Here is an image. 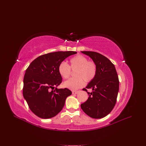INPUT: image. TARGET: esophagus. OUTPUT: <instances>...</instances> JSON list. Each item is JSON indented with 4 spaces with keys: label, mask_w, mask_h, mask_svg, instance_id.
Wrapping results in <instances>:
<instances>
[{
    "label": "esophagus",
    "mask_w": 146,
    "mask_h": 146,
    "mask_svg": "<svg viewBox=\"0 0 146 146\" xmlns=\"http://www.w3.org/2000/svg\"><path fill=\"white\" fill-rule=\"evenodd\" d=\"M79 91H72V94H78Z\"/></svg>",
    "instance_id": "34e87169"
}]
</instances>
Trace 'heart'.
I'll return each mask as SVG.
<instances>
[{
  "mask_svg": "<svg viewBox=\"0 0 146 146\" xmlns=\"http://www.w3.org/2000/svg\"><path fill=\"white\" fill-rule=\"evenodd\" d=\"M69 66L65 62H62L58 66V72L60 76L66 79L69 77L71 69L76 70L75 78H70L64 83V86L70 90L75 91L84 86V81L87 82L91 81L95 77L97 68L94 62L88 61V59L81 55H76L70 60Z\"/></svg>",
  "mask_w": 146,
  "mask_h": 146,
  "instance_id": "1",
  "label": "heart"
}]
</instances>
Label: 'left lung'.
Here are the masks:
<instances>
[{"label":"left lung","mask_w":146,"mask_h":146,"mask_svg":"<svg viewBox=\"0 0 146 146\" xmlns=\"http://www.w3.org/2000/svg\"><path fill=\"white\" fill-rule=\"evenodd\" d=\"M90 56L96 64L97 72L95 78L87 87L92 89L88 100L81 105L87 115L93 118H102L113 109L119 91V80L114 65L106 56L92 51H81ZM83 91H87L86 88Z\"/></svg>","instance_id":"obj_1"}]
</instances>
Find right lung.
Here are the masks:
<instances>
[{"mask_svg":"<svg viewBox=\"0 0 146 146\" xmlns=\"http://www.w3.org/2000/svg\"><path fill=\"white\" fill-rule=\"evenodd\" d=\"M75 51H57L41 55L33 60L24 77L23 96L31 110L37 117H55L63 109L66 98L72 95L68 88H56L62 82L58 66ZM56 87L54 91H50Z\"/></svg>","mask_w":146,"mask_h":146,"instance_id":"obj_1","label":"right lung"}]
</instances>
